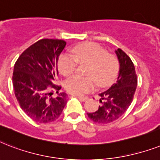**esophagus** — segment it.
<instances>
[{"label": "esophagus", "instance_id": "34e87169", "mask_svg": "<svg viewBox=\"0 0 160 160\" xmlns=\"http://www.w3.org/2000/svg\"><path fill=\"white\" fill-rule=\"evenodd\" d=\"M76 97L78 98L79 100L82 101V102H86L88 99V98H87V97H79V96H76Z\"/></svg>", "mask_w": 160, "mask_h": 160}]
</instances>
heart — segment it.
<instances>
[{
  "label": "heart",
  "mask_w": 160,
  "mask_h": 160,
  "mask_svg": "<svg viewBox=\"0 0 160 160\" xmlns=\"http://www.w3.org/2000/svg\"><path fill=\"white\" fill-rule=\"evenodd\" d=\"M72 55L62 53L58 58V68L63 76H71L76 71L78 62L88 63L83 78L74 76L65 82L64 88L72 95L82 96L92 91L96 81L105 87L114 81L118 73L119 62L116 56L107 53L103 47L96 43H83L72 48Z\"/></svg>",
  "instance_id": "b5f03b06"
}]
</instances>
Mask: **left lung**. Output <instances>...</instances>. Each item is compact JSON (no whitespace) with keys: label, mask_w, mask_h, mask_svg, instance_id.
<instances>
[{"label":"left lung","mask_w":160,"mask_h":160,"mask_svg":"<svg viewBox=\"0 0 160 160\" xmlns=\"http://www.w3.org/2000/svg\"><path fill=\"white\" fill-rule=\"evenodd\" d=\"M115 53L120 65L117 81L109 89L99 93L102 105L98 111L88 113L92 121L99 124L112 123L124 115L132 102L137 87L135 66L130 57L121 48Z\"/></svg>","instance_id":"left-lung-1"}]
</instances>
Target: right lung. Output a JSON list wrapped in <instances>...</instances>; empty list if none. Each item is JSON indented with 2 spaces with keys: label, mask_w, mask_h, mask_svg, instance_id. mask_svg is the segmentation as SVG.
<instances>
[{
  "label": "right lung",
  "mask_w": 160,
  "mask_h": 160,
  "mask_svg": "<svg viewBox=\"0 0 160 160\" xmlns=\"http://www.w3.org/2000/svg\"><path fill=\"white\" fill-rule=\"evenodd\" d=\"M65 46L61 39H40L25 49L14 66L15 98L25 114L39 123L56 121L67 103V95L58 93L61 87L55 85L58 57ZM53 90L56 98L52 97Z\"/></svg>",
  "instance_id": "obj_1"
}]
</instances>
